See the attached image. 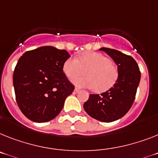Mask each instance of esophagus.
Masks as SVG:
<instances>
[{
	"label": "esophagus",
	"mask_w": 158,
	"mask_h": 158,
	"mask_svg": "<svg viewBox=\"0 0 158 158\" xmlns=\"http://www.w3.org/2000/svg\"><path fill=\"white\" fill-rule=\"evenodd\" d=\"M79 92V90L77 89V88H75V90L73 91V94H77Z\"/></svg>",
	"instance_id": "1"
}]
</instances>
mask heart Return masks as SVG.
Listing matches in <instances>:
<instances>
[{
	"label": "heart",
	"instance_id": "b5f03b06",
	"mask_svg": "<svg viewBox=\"0 0 158 158\" xmlns=\"http://www.w3.org/2000/svg\"><path fill=\"white\" fill-rule=\"evenodd\" d=\"M63 72L70 79L86 73L85 77L73 80L78 87L93 88L96 92H104L116 83L118 70L111 59L98 53L83 54L80 59L69 58L63 64Z\"/></svg>",
	"mask_w": 158,
	"mask_h": 158
}]
</instances>
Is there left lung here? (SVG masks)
Segmentation results:
<instances>
[{
  "label": "left lung",
  "instance_id": "left-lung-1",
  "mask_svg": "<svg viewBox=\"0 0 158 158\" xmlns=\"http://www.w3.org/2000/svg\"><path fill=\"white\" fill-rule=\"evenodd\" d=\"M117 66L118 79L113 87L100 94H91L83 108L91 117L102 122L115 121L129 111L140 80L139 67L133 58L114 49L101 47Z\"/></svg>",
  "mask_w": 158,
  "mask_h": 158
}]
</instances>
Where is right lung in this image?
I'll return each mask as SVG.
<instances>
[{
    "label": "right lung",
    "instance_id": "right-lung-1",
    "mask_svg": "<svg viewBox=\"0 0 158 158\" xmlns=\"http://www.w3.org/2000/svg\"><path fill=\"white\" fill-rule=\"evenodd\" d=\"M71 55L66 50L42 46L24 53L13 76L16 100L30 120L47 122L62 111L75 87L63 71Z\"/></svg>",
    "mask_w": 158,
    "mask_h": 158
}]
</instances>
